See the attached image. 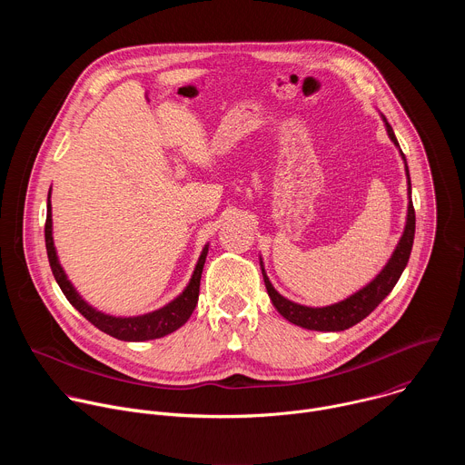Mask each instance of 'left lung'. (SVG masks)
Here are the masks:
<instances>
[{
    "instance_id": "1",
    "label": "left lung",
    "mask_w": 465,
    "mask_h": 465,
    "mask_svg": "<svg viewBox=\"0 0 465 465\" xmlns=\"http://www.w3.org/2000/svg\"><path fill=\"white\" fill-rule=\"evenodd\" d=\"M384 124H386V132L388 138L393 142V145L400 149V143H397V138L393 134V130L390 126V123L386 121L384 115H381ZM401 158L405 162V173H407V182H409V210H407V224L403 230V235L397 242L395 250L391 252L388 262L382 267V271L368 283L364 285L361 291H357L355 294L348 296L346 300L333 303V305H325V307H307V305H300L294 303L291 300H287L285 296H282L274 285L271 283L267 272H264L262 261L259 257V264H261V274L264 280V287H267V292L272 300V305L278 309V312L289 320L294 325H300L303 329H311V331H344L350 329L351 325L359 323L361 320H364L395 287L397 280L401 278L411 252H412V242H414V232H416V213H414V206H412V185H411V173H409V165H407V158L403 154V151L400 149Z\"/></svg>"
}]
</instances>
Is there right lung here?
I'll return each instance as SVG.
<instances>
[{
	"instance_id": "right-lung-1",
	"label": "right lung",
	"mask_w": 465,
	"mask_h": 465,
	"mask_svg": "<svg viewBox=\"0 0 465 465\" xmlns=\"http://www.w3.org/2000/svg\"><path fill=\"white\" fill-rule=\"evenodd\" d=\"M51 189L47 194V219H45V248H47V257L53 276L64 292V296L68 298V302L88 320L92 322L97 329H101L103 333L117 339V341H126V342H143V341H153V339H162L178 327H182L189 316L193 314L196 302H198V291H201V278H203V269L206 262L208 255V246L203 248L201 257H198V262L194 267V272L183 289L182 294H178L173 302L163 305L162 309H156L147 314L140 316H112L106 312L97 311L92 307L72 285V282L65 276L64 269L60 267V261L56 255V248L53 242V219H51Z\"/></svg>"
}]
</instances>
